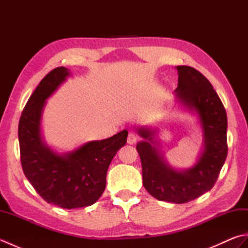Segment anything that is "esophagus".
<instances>
[{
  "label": "esophagus",
  "instance_id": "1",
  "mask_svg": "<svg viewBox=\"0 0 248 248\" xmlns=\"http://www.w3.org/2000/svg\"><path fill=\"white\" fill-rule=\"evenodd\" d=\"M136 140H138V136H136L134 133H130V134L128 135V140H127L128 144L133 145V144L136 143Z\"/></svg>",
  "mask_w": 248,
  "mask_h": 248
}]
</instances>
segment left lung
<instances>
[{
	"mask_svg": "<svg viewBox=\"0 0 248 248\" xmlns=\"http://www.w3.org/2000/svg\"><path fill=\"white\" fill-rule=\"evenodd\" d=\"M176 99L184 108L198 116L202 131V150L187 170H176L166 162L156 130L138 127L141 140L136 149L141 161L143 184L162 202L184 203L211 189L227 156V115L211 83L189 66H177Z\"/></svg>",
	"mask_w": 248,
	"mask_h": 248,
	"instance_id": "1",
	"label": "left lung"
}]
</instances>
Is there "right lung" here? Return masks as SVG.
Instances as JSON below:
<instances>
[{"label": "right lung", "mask_w": 248, "mask_h": 248, "mask_svg": "<svg viewBox=\"0 0 248 248\" xmlns=\"http://www.w3.org/2000/svg\"><path fill=\"white\" fill-rule=\"evenodd\" d=\"M69 76V69L57 67L41 80L21 115L18 136L24 175L36 192L48 203L76 209L92 205L101 196L109 163L127 143L128 131L87 141L66 154H59L46 145L41 134L46 99Z\"/></svg>", "instance_id": "right-lung-1"}]
</instances>
